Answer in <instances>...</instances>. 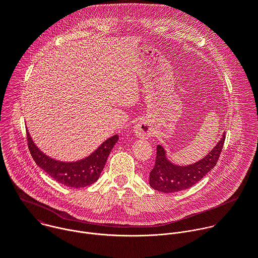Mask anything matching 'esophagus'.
Wrapping results in <instances>:
<instances>
[{"mask_svg":"<svg viewBox=\"0 0 258 258\" xmlns=\"http://www.w3.org/2000/svg\"><path fill=\"white\" fill-rule=\"evenodd\" d=\"M134 133L139 139H149L153 134V130L147 121H141L135 125Z\"/></svg>","mask_w":258,"mask_h":258,"instance_id":"34e87169","label":"esophagus"}]
</instances>
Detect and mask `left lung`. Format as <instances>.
Returning a JSON list of instances; mask_svg holds the SVG:
<instances>
[{"label":"left lung","instance_id":"1","mask_svg":"<svg viewBox=\"0 0 258 258\" xmlns=\"http://www.w3.org/2000/svg\"><path fill=\"white\" fill-rule=\"evenodd\" d=\"M225 134L206 156L187 165L171 162L166 156L163 146L158 145L155 165L149 175L150 186L163 193L179 192L194 186L216 165L224 147Z\"/></svg>","mask_w":258,"mask_h":258}]
</instances>
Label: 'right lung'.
Here are the masks:
<instances>
[{"label": "right lung", "instance_id": "add662e5", "mask_svg": "<svg viewBox=\"0 0 258 258\" xmlns=\"http://www.w3.org/2000/svg\"><path fill=\"white\" fill-rule=\"evenodd\" d=\"M26 132L28 148L35 163L53 179L71 188H84L98 180L106 164L107 158L119 137L118 135L110 137L104 141L91 155L81 160L61 161L46 155L34 144L28 130Z\"/></svg>", "mask_w": 258, "mask_h": 258}]
</instances>
